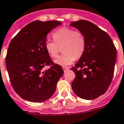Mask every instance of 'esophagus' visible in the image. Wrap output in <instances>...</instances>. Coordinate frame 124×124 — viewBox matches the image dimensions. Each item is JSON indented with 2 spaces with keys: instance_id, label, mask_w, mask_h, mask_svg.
Listing matches in <instances>:
<instances>
[{
  "instance_id": "1",
  "label": "esophagus",
  "mask_w": 124,
  "mask_h": 124,
  "mask_svg": "<svg viewBox=\"0 0 124 124\" xmlns=\"http://www.w3.org/2000/svg\"><path fill=\"white\" fill-rule=\"evenodd\" d=\"M62 68H63V71H64V72H66L67 71H68V67H62Z\"/></svg>"
}]
</instances>
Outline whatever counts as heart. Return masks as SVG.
Masks as SVG:
<instances>
[{
  "instance_id": "1",
  "label": "heart",
  "mask_w": 124,
  "mask_h": 124,
  "mask_svg": "<svg viewBox=\"0 0 124 124\" xmlns=\"http://www.w3.org/2000/svg\"><path fill=\"white\" fill-rule=\"evenodd\" d=\"M54 42L47 40L45 47L48 54L52 58L57 56L60 47H62V54L54 61L59 65L67 67L72 64L76 58L79 59L84 54L85 49V39L79 31L63 27L55 31L53 34Z\"/></svg>"
}]
</instances>
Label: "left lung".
<instances>
[{"label": "left lung", "mask_w": 124, "mask_h": 124, "mask_svg": "<svg viewBox=\"0 0 124 124\" xmlns=\"http://www.w3.org/2000/svg\"><path fill=\"white\" fill-rule=\"evenodd\" d=\"M70 26L82 33L85 49L75 67L71 88L79 98L93 100L104 94L113 77L116 49L108 34L87 20L72 22Z\"/></svg>", "instance_id": "8db88e82"}]
</instances>
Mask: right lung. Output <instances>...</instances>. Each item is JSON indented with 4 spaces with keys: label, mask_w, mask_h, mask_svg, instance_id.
<instances>
[{
    "label": "right lung",
    "mask_w": 124,
    "mask_h": 124,
    "mask_svg": "<svg viewBox=\"0 0 124 124\" xmlns=\"http://www.w3.org/2000/svg\"><path fill=\"white\" fill-rule=\"evenodd\" d=\"M62 25L59 21L32 22L12 39L6 56V67L14 91L22 99L41 102L54 93L63 74L54 64L45 47L47 34ZM51 65L44 70L45 66Z\"/></svg>",
    "instance_id": "right-lung-1"
}]
</instances>
